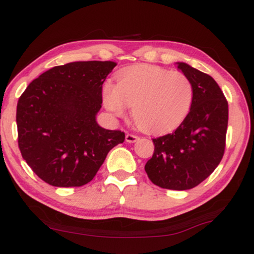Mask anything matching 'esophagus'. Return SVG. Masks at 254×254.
<instances>
[{"mask_svg": "<svg viewBox=\"0 0 254 254\" xmlns=\"http://www.w3.org/2000/svg\"><path fill=\"white\" fill-rule=\"evenodd\" d=\"M138 136H136V135L134 134H127L126 135V142H128V143H134V142H136L138 140Z\"/></svg>", "mask_w": 254, "mask_h": 254, "instance_id": "34e87169", "label": "esophagus"}]
</instances>
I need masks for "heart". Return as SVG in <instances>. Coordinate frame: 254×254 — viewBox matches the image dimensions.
<instances>
[{"label":"heart","mask_w":254,"mask_h":254,"mask_svg":"<svg viewBox=\"0 0 254 254\" xmlns=\"http://www.w3.org/2000/svg\"><path fill=\"white\" fill-rule=\"evenodd\" d=\"M102 95L104 105L114 116L123 117L130 106L140 129L163 133L179 126L190 113L194 86L180 71L136 64L118 72L117 84L106 82Z\"/></svg>","instance_id":"obj_1"}]
</instances>
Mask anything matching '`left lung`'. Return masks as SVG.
<instances>
[{
    "label": "left lung",
    "mask_w": 254,
    "mask_h": 254,
    "mask_svg": "<svg viewBox=\"0 0 254 254\" xmlns=\"http://www.w3.org/2000/svg\"><path fill=\"white\" fill-rule=\"evenodd\" d=\"M176 64L194 86L192 107L172 134L152 138L154 155L144 170L155 185L185 190L202 183L220 164L229 110L223 92L211 76L185 62Z\"/></svg>",
    "instance_id": "1"
}]
</instances>
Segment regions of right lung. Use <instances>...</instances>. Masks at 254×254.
Returning <instances> with one entry per match:
<instances>
[{
    "mask_svg": "<svg viewBox=\"0 0 254 254\" xmlns=\"http://www.w3.org/2000/svg\"><path fill=\"white\" fill-rule=\"evenodd\" d=\"M117 64L77 61L57 65L33 79L17 104L23 158L45 183L79 187L91 182L125 133L100 127L102 88Z\"/></svg>",
    "mask_w": 254,
    "mask_h": 254,
    "instance_id": "obj_1",
    "label": "right lung"
}]
</instances>
